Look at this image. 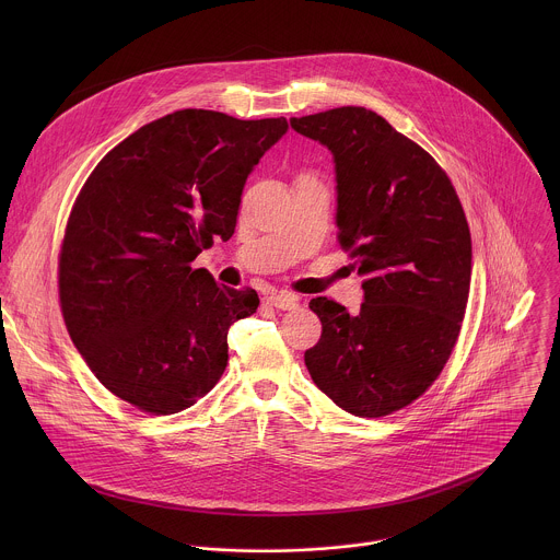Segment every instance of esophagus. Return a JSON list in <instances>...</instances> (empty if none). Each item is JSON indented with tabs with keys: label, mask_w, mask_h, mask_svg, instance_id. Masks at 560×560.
<instances>
[{
	"label": "esophagus",
	"mask_w": 560,
	"mask_h": 560,
	"mask_svg": "<svg viewBox=\"0 0 560 560\" xmlns=\"http://www.w3.org/2000/svg\"><path fill=\"white\" fill-rule=\"evenodd\" d=\"M267 304L273 306V308H278V311H295V308L300 306V298L293 295V293L282 291V293L269 295V298H267Z\"/></svg>",
	"instance_id": "34e87169"
}]
</instances>
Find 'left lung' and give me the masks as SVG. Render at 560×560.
I'll use <instances>...</instances> for the list:
<instances>
[{"mask_svg": "<svg viewBox=\"0 0 560 560\" xmlns=\"http://www.w3.org/2000/svg\"><path fill=\"white\" fill-rule=\"evenodd\" d=\"M291 127L331 153L338 241L366 276L355 317L311 300L323 331L304 353L308 373L345 411L388 416L438 380L457 342L472 276L464 207L438 161L366 107Z\"/></svg>", "mask_w": 560, "mask_h": 560, "instance_id": "obj_1", "label": "left lung"}]
</instances>
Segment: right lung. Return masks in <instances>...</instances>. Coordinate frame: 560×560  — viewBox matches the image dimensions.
Here are the masks:
<instances>
[{
    "instance_id": "obj_1",
    "label": "right lung",
    "mask_w": 560,
    "mask_h": 560,
    "mask_svg": "<svg viewBox=\"0 0 560 560\" xmlns=\"http://www.w3.org/2000/svg\"><path fill=\"white\" fill-rule=\"evenodd\" d=\"M287 129V118L178 109L88 176L62 241L60 306L85 364L118 399L167 416L222 377L229 327L260 302L191 260L233 237L243 185Z\"/></svg>"
}]
</instances>
